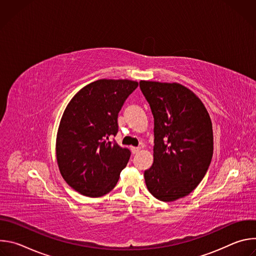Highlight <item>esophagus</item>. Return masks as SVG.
Wrapping results in <instances>:
<instances>
[{
	"mask_svg": "<svg viewBox=\"0 0 256 256\" xmlns=\"http://www.w3.org/2000/svg\"><path fill=\"white\" fill-rule=\"evenodd\" d=\"M130 151L132 154H136L140 151V147H130Z\"/></svg>",
	"mask_w": 256,
	"mask_h": 256,
	"instance_id": "esophagus-1",
	"label": "esophagus"
}]
</instances>
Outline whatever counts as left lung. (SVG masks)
I'll return each instance as SVG.
<instances>
[{
    "mask_svg": "<svg viewBox=\"0 0 256 256\" xmlns=\"http://www.w3.org/2000/svg\"><path fill=\"white\" fill-rule=\"evenodd\" d=\"M154 116V162L144 173L162 202L188 196L202 180L214 151L212 126L202 100L178 83L140 81Z\"/></svg>",
    "mask_w": 256,
    "mask_h": 256,
    "instance_id": "8db88e82",
    "label": "left lung"
}]
</instances>
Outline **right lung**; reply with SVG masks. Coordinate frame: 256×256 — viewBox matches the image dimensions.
<instances>
[{
	"label": "right lung",
	"mask_w": 256,
	"mask_h": 256,
	"mask_svg": "<svg viewBox=\"0 0 256 256\" xmlns=\"http://www.w3.org/2000/svg\"><path fill=\"white\" fill-rule=\"evenodd\" d=\"M138 86L126 79L97 80L66 105L56 134V161L62 178L79 194L99 198L116 186L130 152L110 138L118 134L122 106Z\"/></svg>",
	"instance_id": "right-lung-1"
}]
</instances>
